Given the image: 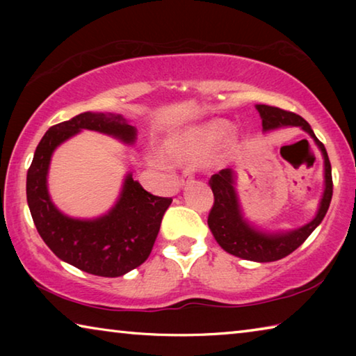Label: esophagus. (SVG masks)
I'll list each match as a JSON object with an SVG mask.
<instances>
[{
  "instance_id": "obj_1",
  "label": "esophagus",
  "mask_w": 356,
  "mask_h": 356,
  "mask_svg": "<svg viewBox=\"0 0 356 356\" xmlns=\"http://www.w3.org/2000/svg\"><path fill=\"white\" fill-rule=\"evenodd\" d=\"M195 179V174H193V171L190 170V168H186V170L182 172V185H186V184H190L191 180Z\"/></svg>"
}]
</instances>
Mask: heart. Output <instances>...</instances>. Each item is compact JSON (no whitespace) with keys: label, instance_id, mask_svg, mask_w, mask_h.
<instances>
[{"label":"heart","instance_id":"b5f03b06","mask_svg":"<svg viewBox=\"0 0 356 356\" xmlns=\"http://www.w3.org/2000/svg\"><path fill=\"white\" fill-rule=\"evenodd\" d=\"M226 129L227 124L225 120H212L200 127L179 131L168 138L165 144L166 152L177 160L202 159L221 140Z\"/></svg>","mask_w":356,"mask_h":356}]
</instances>
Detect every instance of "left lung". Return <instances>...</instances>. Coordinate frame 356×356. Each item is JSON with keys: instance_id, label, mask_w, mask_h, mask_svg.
Returning a JSON list of instances; mask_svg holds the SVG:
<instances>
[{"instance_id": "left-lung-1", "label": "left lung", "mask_w": 356, "mask_h": 356, "mask_svg": "<svg viewBox=\"0 0 356 356\" xmlns=\"http://www.w3.org/2000/svg\"><path fill=\"white\" fill-rule=\"evenodd\" d=\"M256 108L262 118L264 130L284 127V125H295V127L298 125L314 138L325 160V191L316 218L292 232L275 234V236H267V234L254 231L242 218L236 190H234V172L231 170H221L218 174H213L210 177L209 185L213 191V206L209 212L207 222L216 242L229 254L246 259V261L273 262L293 252L321 225L323 216L327 215L331 196H333V177H331V165L327 149L317 140L314 131L303 118L276 106L257 105Z\"/></svg>"}]
</instances>
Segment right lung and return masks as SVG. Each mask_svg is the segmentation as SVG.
I'll return each instance as SVG.
<instances>
[{
    "label": "right lung",
    "instance_id": "right-lung-1",
    "mask_svg": "<svg viewBox=\"0 0 356 356\" xmlns=\"http://www.w3.org/2000/svg\"><path fill=\"white\" fill-rule=\"evenodd\" d=\"M88 129L134 143L136 129L114 114L81 113L47 130L26 174V200L39 236L55 254L74 267L116 278L149 257L171 197L150 195L129 174L122 195L110 213L92 221L74 220L53 206L47 191V171L53 150Z\"/></svg>",
    "mask_w": 356,
    "mask_h": 356
}]
</instances>
